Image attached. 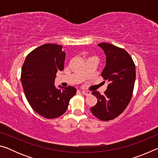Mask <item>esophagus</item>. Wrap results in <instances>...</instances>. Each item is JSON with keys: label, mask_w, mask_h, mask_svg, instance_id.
I'll return each mask as SVG.
<instances>
[{"label": "esophagus", "mask_w": 158, "mask_h": 158, "mask_svg": "<svg viewBox=\"0 0 158 158\" xmlns=\"http://www.w3.org/2000/svg\"><path fill=\"white\" fill-rule=\"evenodd\" d=\"M81 93H82L83 95H90V92L89 91V90H82Z\"/></svg>", "instance_id": "1"}]
</instances>
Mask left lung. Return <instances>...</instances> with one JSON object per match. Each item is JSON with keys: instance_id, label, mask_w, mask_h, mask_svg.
I'll list each match as a JSON object with an SVG mask.
<instances>
[{"instance_id": "8db88e82", "label": "left lung", "mask_w": 158, "mask_h": 158, "mask_svg": "<svg viewBox=\"0 0 158 158\" xmlns=\"http://www.w3.org/2000/svg\"><path fill=\"white\" fill-rule=\"evenodd\" d=\"M98 46L106 56V66L101 75L109 84L105 95L92 92L98 102L90 111L100 121H109L121 114L130 103L136 78L135 65L130 55L122 48L106 42Z\"/></svg>"}]
</instances>
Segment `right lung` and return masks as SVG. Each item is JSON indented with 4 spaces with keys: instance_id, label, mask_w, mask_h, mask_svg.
Returning <instances> with one entry per match:
<instances>
[{
    "instance_id": "obj_1",
    "label": "right lung",
    "mask_w": 158,
    "mask_h": 158,
    "mask_svg": "<svg viewBox=\"0 0 158 158\" xmlns=\"http://www.w3.org/2000/svg\"><path fill=\"white\" fill-rule=\"evenodd\" d=\"M62 48L56 44L41 45L28 53L21 68V81L29 105L48 119L62 116L77 92L73 86L56 89L54 85L56 73L64 68Z\"/></svg>"
}]
</instances>
